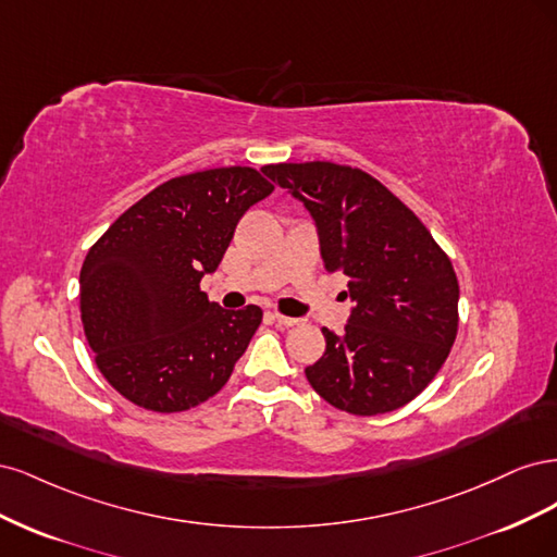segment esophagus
I'll return each mask as SVG.
<instances>
[{
    "instance_id": "34e87169",
    "label": "esophagus",
    "mask_w": 557,
    "mask_h": 557,
    "mask_svg": "<svg viewBox=\"0 0 557 557\" xmlns=\"http://www.w3.org/2000/svg\"><path fill=\"white\" fill-rule=\"evenodd\" d=\"M272 318L276 320L278 325H285V327H293V325H297L299 323V318H290V315H283V313H278V311H274L272 313Z\"/></svg>"
}]
</instances>
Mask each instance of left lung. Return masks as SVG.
Wrapping results in <instances>:
<instances>
[{"label": "left lung", "instance_id": "8db88e82", "mask_svg": "<svg viewBox=\"0 0 557 557\" xmlns=\"http://www.w3.org/2000/svg\"><path fill=\"white\" fill-rule=\"evenodd\" d=\"M262 172L311 213L325 269L356 301L346 332L323 330L313 391L352 416L395 411L425 391L458 334L460 285L418 215L356 166L281 162Z\"/></svg>", "mask_w": 557, "mask_h": 557}]
</instances>
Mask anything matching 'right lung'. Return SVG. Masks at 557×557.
<instances>
[{"mask_svg": "<svg viewBox=\"0 0 557 557\" xmlns=\"http://www.w3.org/2000/svg\"><path fill=\"white\" fill-rule=\"evenodd\" d=\"M274 185L250 166L164 181L95 242L81 267V320L104 379L132 404L188 411L232 376L262 309L227 311L199 281L242 215Z\"/></svg>", "mask_w": 557, "mask_h": 557, "instance_id": "add662e5", "label": "right lung"}]
</instances>
